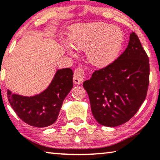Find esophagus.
<instances>
[{
  "mask_svg": "<svg viewBox=\"0 0 160 160\" xmlns=\"http://www.w3.org/2000/svg\"><path fill=\"white\" fill-rule=\"evenodd\" d=\"M84 71L82 68H78L75 70L73 74V83L75 84H81L84 81Z\"/></svg>",
  "mask_w": 160,
  "mask_h": 160,
  "instance_id": "34e87169",
  "label": "esophagus"
}]
</instances>
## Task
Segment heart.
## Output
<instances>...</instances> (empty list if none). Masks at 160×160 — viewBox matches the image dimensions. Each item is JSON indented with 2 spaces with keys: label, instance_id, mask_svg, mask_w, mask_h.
Segmentation results:
<instances>
[{
  "label": "heart",
  "instance_id": "heart-1",
  "mask_svg": "<svg viewBox=\"0 0 160 160\" xmlns=\"http://www.w3.org/2000/svg\"><path fill=\"white\" fill-rule=\"evenodd\" d=\"M70 41L77 49H87V58L92 65L105 67L119 55L124 34L119 28L106 23L80 24L74 28ZM67 49L72 53L69 47Z\"/></svg>",
  "mask_w": 160,
  "mask_h": 160
}]
</instances>
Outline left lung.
Segmentation results:
<instances>
[{"label":"left lung","mask_w":160,"mask_h":160,"mask_svg":"<svg viewBox=\"0 0 160 160\" xmlns=\"http://www.w3.org/2000/svg\"><path fill=\"white\" fill-rule=\"evenodd\" d=\"M149 60L138 37L131 32L128 47L110 65L83 83L98 123L117 127L129 121L146 99Z\"/></svg>","instance_id":"8db88e82"}]
</instances>
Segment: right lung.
Instances as JSON below:
<instances>
[{
  "instance_id": "right-lung-1",
  "label": "right lung",
  "mask_w": 160,
  "mask_h": 160,
  "mask_svg": "<svg viewBox=\"0 0 160 160\" xmlns=\"http://www.w3.org/2000/svg\"><path fill=\"white\" fill-rule=\"evenodd\" d=\"M73 71L63 68L56 72L51 84L42 92L32 97L12 94L8 90V102L24 122L36 128H46L58 119L63 100L73 88Z\"/></svg>"
}]
</instances>
